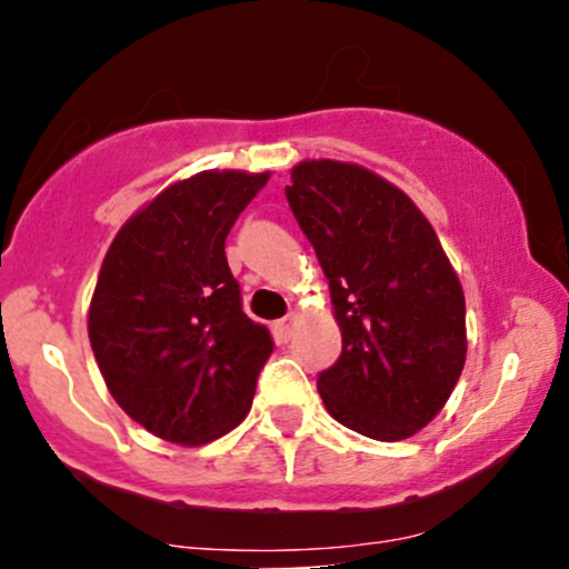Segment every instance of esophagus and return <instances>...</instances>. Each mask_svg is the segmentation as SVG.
<instances>
[{"label":"esophagus","mask_w":569,"mask_h":569,"mask_svg":"<svg viewBox=\"0 0 569 569\" xmlns=\"http://www.w3.org/2000/svg\"><path fill=\"white\" fill-rule=\"evenodd\" d=\"M291 331H293V316L283 318V321H278V323H276V335H278L280 342H289V339H291Z\"/></svg>","instance_id":"34e87169"}]
</instances>
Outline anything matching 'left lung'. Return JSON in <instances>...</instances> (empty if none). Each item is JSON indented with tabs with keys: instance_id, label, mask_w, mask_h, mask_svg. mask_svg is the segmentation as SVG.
<instances>
[{
	"instance_id": "8db88e82",
	"label": "left lung",
	"mask_w": 569,
	"mask_h": 569,
	"mask_svg": "<svg viewBox=\"0 0 569 569\" xmlns=\"http://www.w3.org/2000/svg\"><path fill=\"white\" fill-rule=\"evenodd\" d=\"M286 200L342 331L335 367L318 375L326 409L369 439H409L466 363V297L433 227L401 189L350 162H299Z\"/></svg>"
}]
</instances>
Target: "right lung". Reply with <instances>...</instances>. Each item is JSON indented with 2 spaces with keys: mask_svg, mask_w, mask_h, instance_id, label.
I'll use <instances>...</instances> for the list:
<instances>
[{
  "mask_svg": "<svg viewBox=\"0 0 569 569\" xmlns=\"http://www.w3.org/2000/svg\"><path fill=\"white\" fill-rule=\"evenodd\" d=\"M270 173L202 171L117 232L90 302V348L114 401L149 433L206 443L251 409L272 352L243 312L224 240Z\"/></svg>",
  "mask_w": 569,
  "mask_h": 569,
  "instance_id": "right-lung-1",
  "label": "right lung"
}]
</instances>
